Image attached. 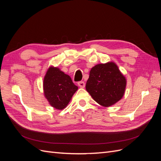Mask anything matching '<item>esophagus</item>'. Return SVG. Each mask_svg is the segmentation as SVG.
Returning <instances> with one entry per match:
<instances>
[{"mask_svg": "<svg viewBox=\"0 0 161 161\" xmlns=\"http://www.w3.org/2000/svg\"><path fill=\"white\" fill-rule=\"evenodd\" d=\"M78 85H79L80 88H84V87L85 86V83L84 81H80L78 82Z\"/></svg>", "mask_w": 161, "mask_h": 161, "instance_id": "34e87169", "label": "esophagus"}]
</instances>
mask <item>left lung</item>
I'll return each mask as SVG.
<instances>
[{"label": "left lung", "instance_id": "8db88e82", "mask_svg": "<svg viewBox=\"0 0 161 161\" xmlns=\"http://www.w3.org/2000/svg\"><path fill=\"white\" fill-rule=\"evenodd\" d=\"M126 80L114 62L99 64L92 68L86 90L97 103L108 108L122 99Z\"/></svg>", "mask_w": 161, "mask_h": 161}]
</instances>
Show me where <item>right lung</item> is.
Returning a JSON list of instances; mask_svg holds the SVG:
<instances>
[{
    "instance_id": "add662e5",
    "label": "right lung",
    "mask_w": 161,
    "mask_h": 161,
    "mask_svg": "<svg viewBox=\"0 0 161 161\" xmlns=\"http://www.w3.org/2000/svg\"><path fill=\"white\" fill-rule=\"evenodd\" d=\"M43 89L49 104L58 110L64 109L78 90L69 75L59 68L50 66L43 78Z\"/></svg>"
}]
</instances>
